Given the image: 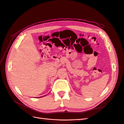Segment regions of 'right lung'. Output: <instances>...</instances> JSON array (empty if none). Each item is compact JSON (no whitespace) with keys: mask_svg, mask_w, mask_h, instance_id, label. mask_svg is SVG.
Listing matches in <instances>:
<instances>
[{"mask_svg":"<svg viewBox=\"0 0 124 124\" xmlns=\"http://www.w3.org/2000/svg\"><path fill=\"white\" fill-rule=\"evenodd\" d=\"M37 98H39V97H37ZM39 98H40V97H39Z\"/></svg>","mask_w":124,"mask_h":124,"instance_id":"add662e5","label":"right lung"}]
</instances>
